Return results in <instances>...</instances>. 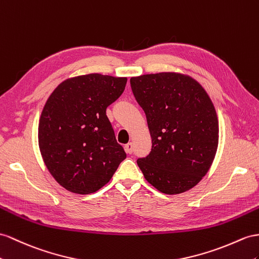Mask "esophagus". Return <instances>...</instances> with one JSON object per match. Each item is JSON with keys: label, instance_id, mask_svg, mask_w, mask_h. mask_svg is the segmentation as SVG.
<instances>
[{"label": "esophagus", "instance_id": "1", "mask_svg": "<svg viewBox=\"0 0 259 259\" xmlns=\"http://www.w3.org/2000/svg\"><path fill=\"white\" fill-rule=\"evenodd\" d=\"M124 151L127 152L128 154H131L132 152H134V144H132L131 142H129V143H127L124 145Z\"/></svg>", "mask_w": 259, "mask_h": 259}]
</instances>
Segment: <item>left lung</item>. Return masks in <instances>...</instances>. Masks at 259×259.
<instances>
[{
  "instance_id": "left-lung-1",
  "label": "left lung",
  "mask_w": 259,
  "mask_h": 259,
  "mask_svg": "<svg viewBox=\"0 0 259 259\" xmlns=\"http://www.w3.org/2000/svg\"><path fill=\"white\" fill-rule=\"evenodd\" d=\"M147 116L150 154L138 158L144 178L166 195L195 187L208 173L219 143L214 106L196 79L175 72L130 78Z\"/></svg>"
}]
</instances>
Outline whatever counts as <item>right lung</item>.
<instances>
[{
    "label": "right lung",
    "mask_w": 259,
    "mask_h": 259,
    "mask_svg": "<svg viewBox=\"0 0 259 259\" xmlns=\"http://www.w3.org/2000/svg\"><path fill=\"white\" fill-rule=\"evenodd\" d=\"M125 83L127 77L98 73L71 77L59 84L45 104L39 149L50 174L71 193L88 195L101 189L127 156L106 115Z\"/></svg>",
    "instance_id": "1"
}]
</instances>
